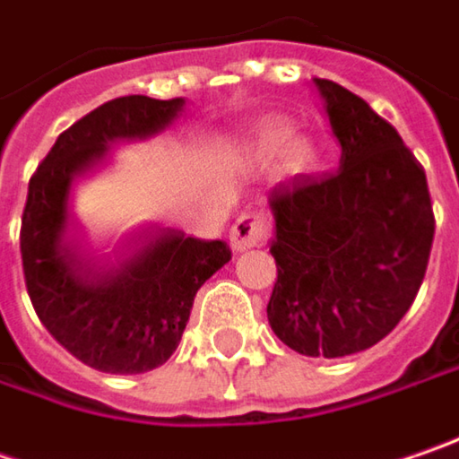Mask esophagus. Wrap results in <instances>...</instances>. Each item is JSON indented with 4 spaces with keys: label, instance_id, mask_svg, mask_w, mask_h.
<instances>
[{
    "label": "esophagus",
    "instance_id": "34e87169",
    "mask_svg": "<svg viewBox=\"0 0 459 459\" xmlns=\"http://www.w3.org/2000/svg\"><path fill=\"white\" fill-rule=\"evenodd\" d=\"M270 233V215L264 210H244L230 226V247L236 252L259 247Z\"/></svg>",
    "mask_w": 459,
    "mask_h": 459
}]
</instances>
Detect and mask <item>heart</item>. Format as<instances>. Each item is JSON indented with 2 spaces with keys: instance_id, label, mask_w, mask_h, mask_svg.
<instances>
[{
  "instance_id": "1",
  "label": "heart",
  "mask_w": 459,
  "mask_h": 459,
  "mask_svg": "<svg viewBox=\"0 0 459 459\" xmlns=\"http://www.w3.org/2000/svg\"><path fill=\"white\" fill-rule=\"evenodd\" d=\"M285 137H288L285 126H267V129L259 132L256 148L262 152H275L285 142ZM281 160H283V169L288 174H307L316 166V148L307 137H293L283 146Z\"/></svg>"
}]
</instances>
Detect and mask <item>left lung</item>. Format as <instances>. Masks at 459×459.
<instances>
[{"mask_svg": "<svg viewBox=\"0 0 459 459\" xmlns=\"http://www.w3.org/2000/svg\"><path fill=\"white\" fill-rule=\"evenodd\" d=\"M342 145L340 171L270 192L278 264L267 319L301 356L377 345L416 301L434 241L426 171L364 98L316 80Z\"/></svg>", "mask_w": 459, "mask_h": 459, "instance_id": "1", "label": "left lung"}]
</instances>
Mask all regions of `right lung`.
Here are the masks:
<instances>
[{"label": "right lung", "mask_w": 459, "mask_h": 459, "mask_svg": "<svg viewBox=\"0 0 459 459\" xmlns=\"http://www.w3.org/2000/svg\"><path fill=\"white\" fill-rule=\"evenodd\" d=\"M181 98H114L65 129L30 176L20 255L30 304L74 359L106 374H143L171 359L200 285L230 259L221 238L163 229L95 256L72 233V186L117 140L160 132Z\"/></svg>", "instance_id": "add662e5"}]
</instances>
